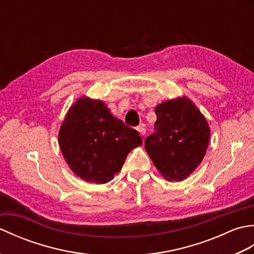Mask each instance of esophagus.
Listing matches in <instances>:
<instances>
[{
    "label": "esophagus",
    "instance_id": "34e87169",
    "mask_svg": "<svg viewBox=\"0 0 254 254\" xmlns=\"http://www.w3.org/2000/svg\"><path fill=\"white\" fill-rule=\"evenodd\" d=\"M137 131H138V133H139V135H141L143 138H144V136H145V128L143 127H137Z\"/></svg>",
    "mask_w": 254,
    "mask_h": 254
}]
</instances>
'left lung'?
<instances>
[{
	"label": "left lung",
	"instance_id": "obj_1",
	"mask_svg": "<svg viewBox=\"0 0 254 254\" xmlns=\"http://www.w3.org/2000/svg\"><path fill=\"white\" fill-rule=\"evenodd\" d=\"M155 112L156 131L145 139V149L166 180H185L206 154L208 123L186 96L161 102Z\"/></svg>",
	"mask_w": 254,
	"mask_h": 254
}]
</instances>
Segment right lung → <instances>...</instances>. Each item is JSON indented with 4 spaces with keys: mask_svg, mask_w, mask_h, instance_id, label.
Here are the masks:
<instances>
[{
    "mask_svg": "<svg viewBox=\"0 0 254 254\" xmlns=\"http://www.w3.org/2000/svg\"><path fill=\"white\" fill-rule=\"evenodd\" d=\"M58 137L69 169L96 185L111 181L127 154L142 145L138 133L113 117L104 101L86 96L69 107Z\"/></svg>",
    "mask_w": 254,
    "mask_h": 254,
    "instance_id": "1",
    "label": "right lung"
}]
</instances>
